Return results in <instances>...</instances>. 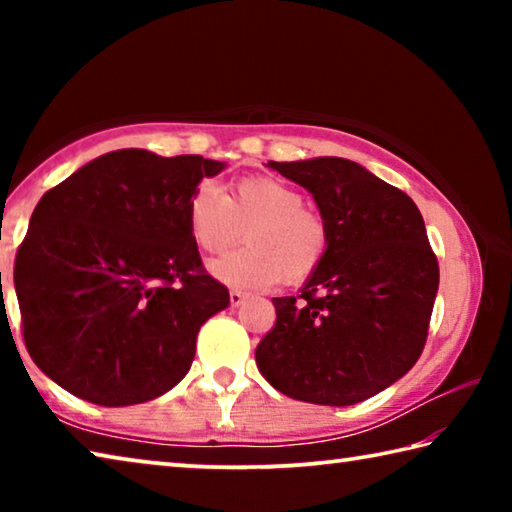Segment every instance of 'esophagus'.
<instances>
[{
	"mask_svg": "<svg viewBox=\"0 0 512 512\" xmlns=\"http://www.w3.org/2000/svg\"><path fill=\"white\" fill-rule=\"evenodd\" d=\"M244 300H246V293H241V291H230V307H239V305H244Z\"/></svg>",
	"mask_w": 512,
	"mask_h": 512,
	"instance_id": "1",
	"label": "esophagus"
}]
</instances>
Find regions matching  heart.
<instances>
[{"instance_id":"obj_1","label":"heart","mask_w":512,"mask_h":512,"mask_svg":"<svg viewBox=\"0 0 512 512\" xmlns=\"http://www.w3.org/2000/svg\"><path fill=\"white\" fill-rule=\"evenodd\" d=\"M187 228L207 255H219L246 228V246L210 264L216 280L239 289H266L302 282L325 259L329 235L316 212L305 207L296 187L271 176L241 178L223 194L201 183L187 201Z\"/></svg>"}]
</instances>
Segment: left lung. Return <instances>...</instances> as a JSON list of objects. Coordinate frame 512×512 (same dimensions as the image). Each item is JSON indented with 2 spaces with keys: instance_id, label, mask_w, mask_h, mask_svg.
I'll return each instance as SVG.
<instances>
[{
  "instance_id": "8db88e82",
  "label": "left lung",
  "mask_w": 512,
  "mask_h": 512,
  "mask_svg": "<svg viewBox=\"0 0 512 512\" xmlns=\"http://www.w3.org/2000/svg\"><path fill=\"white\" fill-rule=\"evenodd\" d=\"M305 187L327 225V253L300 296L273 298L275 327L255 350L275 391L350 406L420 359L438 293V262L409 196L345 158L268 162Z\"/></svg>"
}]
</instances>
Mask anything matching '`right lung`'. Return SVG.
<instances>
[{
    "label": "right lung",
    "instance_id": "right-lung-1",
    "mask_svg": "<svg viewBox=\"0 0 512 512\" xmlns=\"http://www.w3.org/2000/svg\"><path fill=\"white\" fill-rule=\"evenodd\" d=\"M228 164L146 149L101 155L40 198L15 257L24 343L67 393L131 406L171 391L230 305L187 228V201Z\"/></svg>",
    "mask_w": 512,
    "mask_h": 512
}]
</instances>
